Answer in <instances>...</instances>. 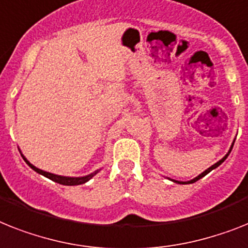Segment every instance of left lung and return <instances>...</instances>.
Returning a JSON list of instances; mask_svg holds the SVG:
<instances>
[{"label":"left lung","mask_w":248,"mask_h":248,"mask_svg":"<svg viewBox=\"0 0 248 248\" xmlns=\"http://www.w3.org/2000/svg\"><path fill=\"white\" fill-rule=\"evenodd\" d=\"M233 144H234V143H233ZM233 144H232V147H231L230 152L227 153L226 156L223 157V158L220 159V161H218V162H217V163H214V165H213L212 167H209V169H208V170H205V171H204V172H202V173H200V175L198 176V177H195V179H193V180H191V181H186V183H183V181H175V180H173V181H175V183H177V184H193V183H195V181H198V180H200V179H202V177H204V176H205L206 173H209L210 171H212V170L217 169V167H218V166H219L220 163H222L223 161H224V159L227 158V157H228V155H230V153H231V151H232V148H233Z\"/></svg>","instance_id":"1"}]
</instances>
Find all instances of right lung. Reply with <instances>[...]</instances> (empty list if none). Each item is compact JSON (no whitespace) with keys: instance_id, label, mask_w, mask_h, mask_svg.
<instances>
[{"instance_id":"add662e5","label":"right lung","mask_w":248,"mask_h":248,"mask_svg":"<svg viewBox=\"0 0 248 248\" xmlns=\"http://www.w3.org/2000/svg\"><path fill=\"white\" fill-rule=\"evenodd\" d=\"M22 158L25 159V162L28 163L30 167H31L34 171H36L38 173H40V175L46 176V177H48V179L53 180L54 183H58L61 184V185H68V186H73V185H81V184H85L87 183L91 177H93V176L96 175V173L99 172V171H95L93 173H91V175H87V176H83V177H65V176H59V175H54V173H50V172H46V171H43V170L40 169H36L35 166H32L31 163L29 162L28 159L25 158V157L22 156Z\"/></svg>"}]
</instances>
